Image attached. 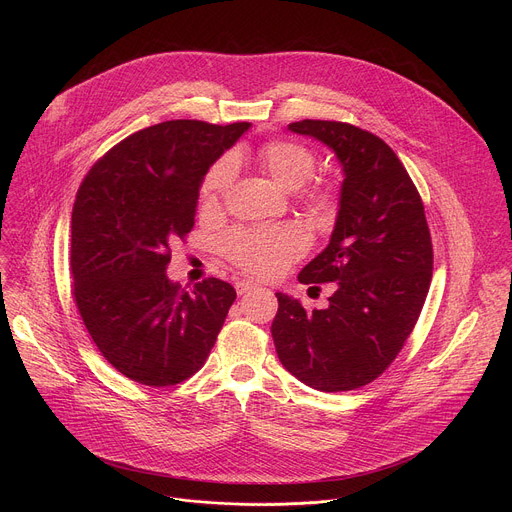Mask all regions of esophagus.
Instances as JSON below:
<instances>
[{"label":"esophagus","mask_w":512,"mask_h":512,"mask_svg":"<svg viewBox=\"0 0 512 512\" xmlns=\"http://www.w3.org/2000/svg\"><path fill=\"white\" fill-rule=\"evenodd\" d=\"M257 285L253 283V281H247V279H241V281H237L235 283V289H237V294L239 296H245V294H249V291H253Z\"/></svg>","instance_id":"esophagus-1"}]
</instances>
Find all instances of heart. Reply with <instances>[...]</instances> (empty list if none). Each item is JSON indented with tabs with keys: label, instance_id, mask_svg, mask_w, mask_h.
<instances>
[{
	"label": "heart",
	"instance_id": "1",
	"mask_svg": "<svg viewBox=\"0 0 512 512\" xmlns=\"http://www.w3.org/2000/svg\"><path fill=\"white\" fill-rule=\"evenodd\" d=\"M316 154L306 145L289 139H275L259 150V166L283 190H300L316 172ZM237 174L235 156L218 158L206 172L200 198L206 206L221 202L231 190ZM330 192L324 188L310 190L306 200L320 206ZM227 257L243 271L257 277H273L287 265L300 259L308 251L306 237L294 227H267V229H237L223 241Z\"/></svg>",
	"mask_w": 512,
	"mask_h": 512
}]
</instances>
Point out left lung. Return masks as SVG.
<instances>
[{"instance_id": "8db88e82", "label": "left lung", "mask_w": 512, "mask_h": 512, "mask_svg": "<svg viewBox=\"0 0 512 512\" xmlns=\"http://www.w3.org/2000/svg\"><path fill=\"white\" fill-rule=\"evenodd\" d=\"M289 131L314 137L342 168L328 247L298 275L334 281L324 310L275 294L271 336L283 367L324 393L369 385L395 360L429 291L433 249L421 196L389 145L342 121L304 119Z\"/></svg>"}]
</instances>
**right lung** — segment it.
I'll return each instance as SVG.
<instances>
[{
  "mask_svg": "<svg viewBox=\"0 0 512 512\" xmlns=\"http://www.w3.org/2000/svg\"><path fill=\"white\" fill-rule=\"evenodd\" d=\"M251 123L145 127L83 180L70 223L72 296L99 352L127 379L170 387L202 369L237 291L208 277L182 289L170 245L192 227L200 184Z\"/></svg>",
  "mask_w": 512,
  "mask_h": 512,
  "instance_id": "add662e5",
  "label": "right lung"
}]
</instances>
